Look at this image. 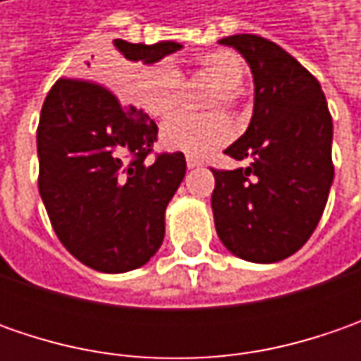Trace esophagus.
<instances>
[{"label":"esophagus","instance_id":"34e87169","mask_svg":"<svg viewBox=\"0 0 361 361\" xmlns=\"http://www.w3.org/2000/svg\"><path fill=\"white\" fill-rule=\"evenodd\" d=\"M202 160L199 157H192V154H187V166L188 169H197V166H201Z\"/></svg>","mask_w":361,"mask_h":361}]
</instances>
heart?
Returning a JSON list of instances; mask_svg holds the SVG:
<instances>
[{
    "mask_svg": "<svg viewBox=\"0 0 361 361\" xmlns=\"http://www.w3.org/2000/svg\"><path fill=\"white\" fill-rule=\"evenodd\" d=\"M197 72L215 82L207 108H235L239 104L245 63L233 49H215L197 58ZM183 76L171 62L148 63L140 68L130 84V98L138 108L154 118H169L180 104ZM233 136V124L223 112H209L202 116L178 114L171 118L160 132L162 145L171 150L192 157L209 154L227 145Z\"/></svg>",
    "mask_w": 361,
    "mask_h": 361,
    "instance_id": "b5f03b06",
    "label": "heart"
}]
</instances>
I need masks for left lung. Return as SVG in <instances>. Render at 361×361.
<instances>
[{
    "instance_id": "obj_1",
    "label": "left lung",
    "mask_w": 361,
    "mask_h": 361,
    "mask_svg": "<svg viewBox=\"0 0 361 361\" xmlns=\"http://www.w3.org/2000/svg\"><path fill=\"white\" fill-rule=\"evenodd\" d=\"M247 60L255 82L249 128L225 150L249 166L216 171L211 207L233 255L275 263L312 237L334 180V124L322 86L283 48L253 34L219 39Z\"/></svg>"
}]
</instances>
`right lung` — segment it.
Returning <instances> with one entry per match:
<instances>
[{"label":"right lung","instance_id":"1","mask_svg":"<svg viewBox=\"0 0 361 361\" xmlns=\"http://www.w3.org/2000/svg\"><path fill=\"white\" fill-rule=\"evenodd\" d=\"M132 62H159L183 46L114 39ZM90 66V63H88ZM159 126L122 104L104 84L60 78L48 92L37 126V187L62 245L92 269L142 267L164 239V211L187 173L183 152L146 162Z\"/></svg>","mask_w":361,"mask_h":361}]
</instances>
